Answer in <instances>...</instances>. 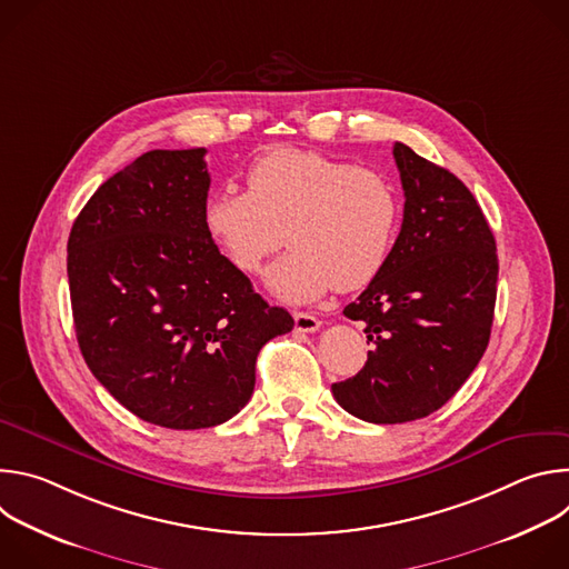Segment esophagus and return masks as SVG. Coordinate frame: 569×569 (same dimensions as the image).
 <instances>
[{"mask_svg":"<svg viewBox=\"0 0 569 569\" xmlns=\"http://www.w3.org/2000/svg\"><path fill=\"white\" fill-rule=\"evenodd\" d=\"M295 329L299 333H315L321 329V321L308 312H295Z\"/></svg>","mask_w":569,"mask_h":569,"instance_id":"esophagus-1","label":"esophagus"}]
</instances>
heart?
<instances>
[{"mask_svg": "<svg viewBox=\"0 0 569 569\" xmlns=\"http://www.w3.org/2000/svg\"><path fill=\"white\" fill-rule=\"evenodd\" d=\"M398 218L396 189L380 173L299 148L261 154L248 169V191H213L202 204L207 236L242 274L261 272L283 229L290 250L270 268L268 288L290 303L371 283Z\"/></svg>", "mask_w": 569, "mask_h": 569, "instance_id": "obj_1", "label": "heart"}]
</instances>
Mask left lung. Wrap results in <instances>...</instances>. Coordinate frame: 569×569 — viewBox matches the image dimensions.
Returning a JSON list of instances; mask_svg holds the SVG:
<instances>
[{"label":"left lung","instance_id":"left-lung-1","mask_svg":"<svg viewBox=\"0 0 569 569\" xmlns=\"http://www.w3.org/2000/svg\"><path fill=\"white\" fill-rule=\"evenodd\" d=\"M393 159L405 191L400 233L345 308L365 321L373 351L331 387L369 423H408L446 405L489 347L498 295L496 238L466 184L400 141Z\"/></svg>","mask_w":569,"mask_h":569}]
</instances>
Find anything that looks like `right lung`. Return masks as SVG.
<instances>
[{
	"label": "right lung",
	"mask_w": 569,
	"mask_h": 569,
	"mask_svg": "<svg viewBox=\"0 0 569 569\" xmlns=\"http://www.w3.org/2000/svg\"><path fill=\"white\" fill-rule=\"evenodd\" d=\"M204 152H143L97 189L67 242L80 353L126 410L171 430L238 415L259 351L295 327L207 236Z\"/></svg>",
	"instance_id": "obj_1"
}]
</instances>
